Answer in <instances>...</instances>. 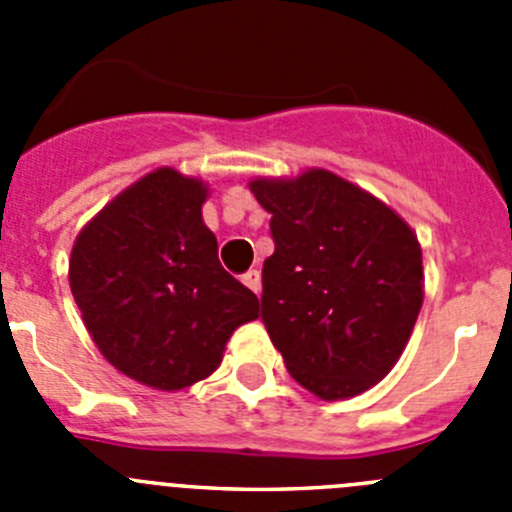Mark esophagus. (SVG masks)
Segmentation results:
<instances>
[{
	"mask_svg": "<svg viewBox=\"0 0 512 512\" xmlns=\"http://www.w3.org/2000/svg\"><path fill=\"white\" fill-rule=\"evenodd\" d=\"M243 284H246L248 289H253V292L259 295V292H261V271L259 269L246 271V274H243Z\"/></svg>",
	"mask_w": 512,
	"mask_h": 512,
	"instance_id": "obj_1",
	"label": "esophagus"
}]
</instances>
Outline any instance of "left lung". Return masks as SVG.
I'll return each mask as SVG.
<instances>
[{
	"label": "left lung",
	"mask_w": 512,
	"mask_h": 512,
	"mask_svg": "<svg viewBox=\"0 0 512 512\" xmlns=\"http://www.w3.org/2000/svg\"><path fill=\"white\" fill-rule=\"evenodd\" d=\"M271 215L261 320L287 372L320 400H348L392 372L423 305L418 235L374 194L328 169L256 176Z\"/></svg>",
	"instance_id": "1"
}]
</instances>
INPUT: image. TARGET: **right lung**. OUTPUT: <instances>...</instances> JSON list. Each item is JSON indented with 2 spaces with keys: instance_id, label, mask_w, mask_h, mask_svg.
<instances>
[{
  "instance_id": "obj_1",
  "label": "right lung",
  "mask_w": 512,
  "mask_h": 512,
  "mask_svg": "<svg viewBox=\"0 0 512 512\" xmlns=\"http://www.w3.org/2000/svg\"><path fill=\"white\" fill-rule=\"evenodd\" d=\"M210 187L161 166L122 189L76 235L71 295L99 354L161 392L215 372L259 297L220 266L202 220Z\"/></svg>"
}]
</instances>
